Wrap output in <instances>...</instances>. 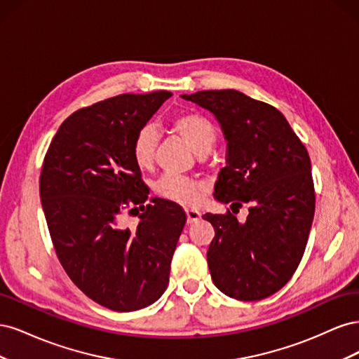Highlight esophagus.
<instances>
[{
    "mask_svg": "<svg viewBox=\"0 0 359 359\" xmlns=\"http://www.w3.org/2000/svg\"><path fill=\"white\" fill-rule=\"evenodd\" d=\"M186 214H187V223H196L199 219H201V212L196 211V210H190L187 208L186 210Z\"/></svg>",
    "mask_w": 359,
    "mask_h": 359,
    "instance_id": "1",
    "label": "esophagus"
}]
</instances>
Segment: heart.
<instances>
[{
    "label": "heart",
    "instance_id": "heart-1",
    "mask_svg": "<svg viewBox=\"0 0 359 359\" xmlns=\"http://www.w3.org/2000/svg\"><path fill=\"white\" fill-rule=\"evenodd\" d=\"M172 126L198 156H203L211 149L215 140V130L205 116L198 114H184L173 119ZM157 144L158 136L151 124L144 126L136 133L132 153L139 168L147 169L153 165ZM156 193L163 199L189 206L199 202L203 194V186L193 178L166 173L156 182Z\"/></svg>",
    "mask_w": 359,
    "mask_h": 359
}]
</instances>
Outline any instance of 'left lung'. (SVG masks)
I'll return each instance as SVG.
<instances>
[{
  "label": "left lung",
  "mask_w": 359,
  "mask_h": 359,
  "mask_svg": "<svg viewBox=\"0 0 359 359\" xmlns=\"http://www.w3.org/2000/svg\"><path fill=\"white\" fill-rule=\"evenodd\" d=\"M181 97L210 111L227 142L214 198L232 211L248 203L244 223L231 211L202 215L215 231L206 253L214 285L235 299H264L287 283L307 245L316 202L307 149L283 114L240 91Z\"/></svg>",
  "instance_id": "left-lung-1"
}]
</instances>
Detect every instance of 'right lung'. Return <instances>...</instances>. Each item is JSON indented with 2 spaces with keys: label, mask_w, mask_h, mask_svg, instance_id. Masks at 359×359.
Here are the masks:
<instances>
[{
  "label": "right lung",
  "mask_w": 359,
  "mask_h": 359,
  "mask_svg": "<svg viewBox=\"0 0 359 359\" xmlns=\"http://www.w3.org/2000/svg\"><path fill=\"white\" fill-rule=\"evenodd\" d=\"M170 95L121 94L82 107L61 124L43 161L40 199L60 262L86 297L114 311L163 295L187 222L170 201L144 205L149 189L132 153L136 133ZM124 209L140 219L133 233L122 226Z\"/></svg>",
  "instance_id": "1"
}]
</instances>
